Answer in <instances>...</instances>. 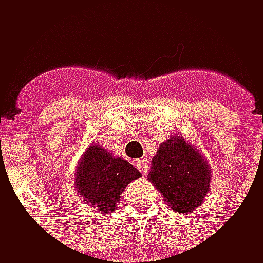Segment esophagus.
Returning a JSON list of instances; mask_svg holds the SVG:
<instances>
[{"instance_id":"obj_1","label":"esophagus","mask_w":263,"mask_h":263,"mask_svg":"<svg viewBox=\"0 0 263 263\" xmlns=\"http://www.w3.org/2000/svg\"><path fill=\"white\" fill-rule=\"evenodd\" d=\"M136 168L140 171L142 175H147V172H149V162L146 159L137 160V162H136Z\"/></svg>"}]
</instances>
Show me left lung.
<instances>
[{"label":"left lung","instance_id":"left-lung-1","mask_svg":"<svg viewBox=\"0 0 263 263\" xmlns=\"http://www.w3.org/2000/svg\"><path fill=\"white\" fill-rule=\"evenodd\" d=\"M149 179L175 213H193L210 190V166L201 152L184 137L174 136L153 156Z\"/></svg>","mask_w":263,"mask_h":263}]
</instances>
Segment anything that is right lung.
<instances>
[{
  "label": "right lung",
  "mask_w": 263,
  "mask_h": 263,
  "mask_svg": "<svg viewBox=\"0 0 263 263\" xmlns=\"http://www.w3.org/2000/svg\"><path fill=\"white\" fill-rule=\"evenodd\" d=\"M140 175L127 160L116 158L100 144L92 143L79 160L75 185L84 201L101 214H108L119 204L124 188Z\"/></svg>",
  "instance_id": "add662e5"
}]
</instances>
